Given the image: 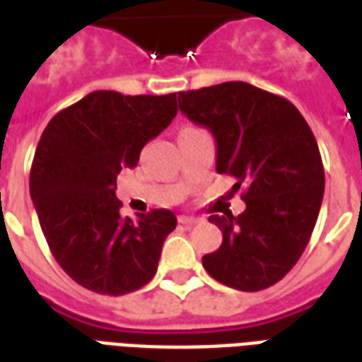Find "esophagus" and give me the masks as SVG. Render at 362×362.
<instances>
[{"label": "esophagus", "mask_w": 362, "mask_h": 362, "mask_svg": "<svg viewBox=\"0 0 362 362\" xmlns=\"http://www.w3.org/2000/svg\"><path fill=\"white\" fill-rule=\"evenodd\" d=\"M178 223H180V225H186V227H192V225L199 223V219H197V217H188V215H180V217H178Z\"/></svg>", "instance_id": "obj_1"}]
</instances>
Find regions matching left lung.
<instances>
[{
	"instance_id": "1",
	"label": "left lung",
	"mask_w": 362,
	"mask_h": 362,
	"mask_svg": "<svg viewBox=\"0 0 362 362\" xmlns=\"http://www.w3.org/2000/svg\"><path fill=\"white\" fill-rule=\"evenodd\" d=\"M178 108L217 141V173L235 176L246 204L209 221L223 230L205 272L227 287L262 291L303 256L324 197V165L303 114L283 96L228 81L178 93Z\"/></svg>"
}]
</instances>
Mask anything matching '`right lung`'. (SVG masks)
Segmentation results:
<instances>
[{"label": "right lung", "mask_w": 362, "mask_h": 362, "mask_svg": "<svg viewBox=\"0 0 362 362\" xmlns=\"http://www.w3.org/2000/svg\"><path fill=\"white\" fill-rule=\"evenodd\" d=\"M176 112V93L95 90L44 129L30 166V197L54 258L81 287L119 296L155 277L176 215L153 209L124 219L116 176L137 165L145 143L168 127Z\"/></svg>", "instance_id": "right-lung-1"}]
</instances>
